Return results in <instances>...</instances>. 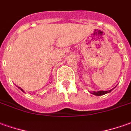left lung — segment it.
<instances>
[{
    "label": "left lung",
    "instance_id": "1",
    "mask_svg": "<svg viewBox=\"0 0 131 131\" xmlns=\"http://www.w3.org/2000/svg\"><path fill=\"white\" fill-rule=\"evenodd\" d=\"M113 89H111V90H110V91H93L91 93L92 94L95 95H98V96H99V95H105L106 94V93H110V92H111V91H112Z\"/></svg>",
    "mask_w": 131,
    "mask_h": 131
}]
</instances>
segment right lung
Masks as SVG:
<instances>
[{
  "label": "right lung",
  "instance_id": "obj_1",
  "mask_svg": "<svg viewBox=\"0 0 131 131\" xmlns=\"http://www.w3.org/2000/svg\"><path fill=\"white\" fill-rule=\"evenodd\" d=\"M17 87H18V86H17ZM18 88H19V89H20V90H21V91H23V92H24V91H23V90L22 88H20V87H18Z\"/></svg>",
  "mask_w": 131,
  "mask_h": 131
}]
</instances>
